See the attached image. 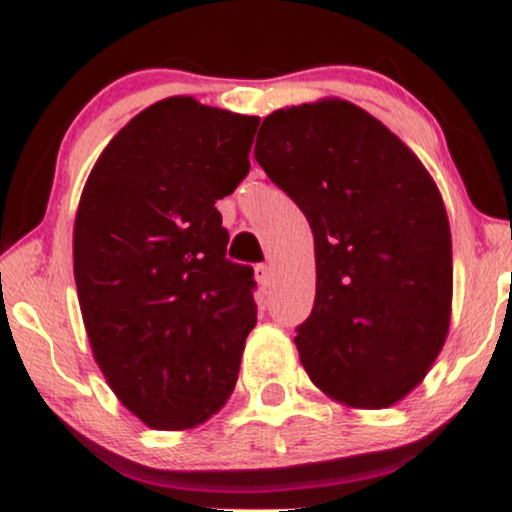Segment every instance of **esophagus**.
Wrapping results in <instances>:
<instances>
[{"instance_id": "esophagus-1", "label": "esophagus", "mask_w": 512, "mask_h": 512, "mask_svg": "<svg viewBox=\"0 0 512 512\" xmlns=\"http://www.w3.org/2000/svg\"><path fill=\"white\" fill-rule=\"evenodd\" d=\"M255 279H257V284H260V286L272 284V267H267V264H257Z\"/></svg>"}]
</instances>
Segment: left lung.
Listing matches in <instances>:
<instances>
[{"label": "left lung", "mask_w": 512, "mask_h": 512, "mask_svg": "<svg viewBox=\"0 0 512 512\" xmlns=\"http://www.w3.org/2000/svg\"><path fill=\"white\" fill-rule=\"evenodd\" d=\"M255 158L315 238V303L298 327L303 368L354 409L407 397L443 349L452 240L443 197L397 134L349 101L264 117Z\"/></svg>", "instance_id": "8db88e82"}]
</instances>
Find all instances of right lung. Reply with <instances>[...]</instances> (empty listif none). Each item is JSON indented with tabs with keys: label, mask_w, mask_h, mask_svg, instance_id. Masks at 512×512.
Returning a JSON list of instances; mask_svg holds the SVG:
<instances>
[{
	"label": "right lung",
	"mask_w": 512,
	"mask_h": 512,
	"mask_svg": "<svg viewBox=\"0 0 512 512\" xmlns=\"http://www.w3.org/2000/svg\"><path fill=\"white\" fill-rule=\"evenodd\" d=\"M257 125L190 96L158 101L115 134L81 192L88 342L117 399L158 431L204 424L236 387L255 279L226 260L216 199L248 175Z\"/></svg>",
	"instance_id": "add662e5"
}]
</instances>
